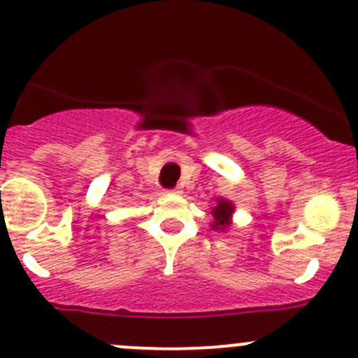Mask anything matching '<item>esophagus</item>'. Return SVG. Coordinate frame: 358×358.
<instances>
[{
  "instance_id": "34e87169",
  "label": "esophagus",
  "mask_w": 358,
  "mask_h": 358,
  "mask_svg": "<svg viewBox=\"0 0 358 358\" xmlns=\"http://www.w3.org/2000/svg\"><path fill=\"white\" fill-rule=\"evenodd\" d=\"M168 194H175V196H180V194H182V190H180V187H176V189L168 190Z\"/></svg>"
}]
</instances>
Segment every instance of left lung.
Returning <instances> with one entry per match:
<instances>
[{"instance_id": "1", "label": "left lung", "mask_w": 358, "mask_h": 358, "mask_svg": "<svg viewBox=\"0 0 358 358\" xmlns=\"http://www.w3.org/2000/svg\"><path fill=\"white\" fill-rule=\"evenodd\" d=\"M236 211V204L232 201L225 199V197H216L215 206L211 209L213 222H211V230L215 232H227L232 225V216Z\"/></svg>"}]
</instances>
